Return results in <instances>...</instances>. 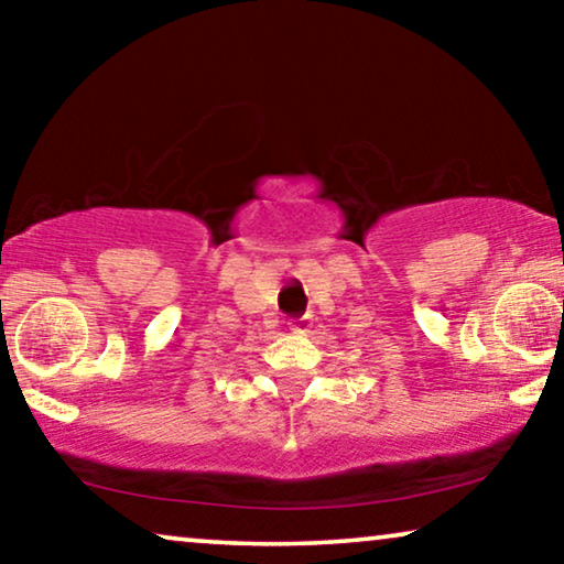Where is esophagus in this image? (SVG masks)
Here are the masks:
<instances>
[{
	"mask_svg": "<svg viewBox=\"0 0 564 564\" xmlns=\"http://www.w3.org/2000/svg\"><path fill=\"white\" fill-rule=\"evenodd\" d=\"M307 328H311V318L307 315H300V318L290 323V330H295V334H305Z\"/></svg>",
	"mask_w": 564,
	"mask_h": 564,
	"instance_id": "34e87169",
	"label": "esophagus"
}]
</instances>
